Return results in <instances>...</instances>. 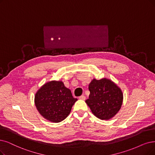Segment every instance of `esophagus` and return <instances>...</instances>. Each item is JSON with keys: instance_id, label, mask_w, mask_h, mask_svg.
I'll use <instances>...</instances> for the list:
<instances>
[{"instance_id": "esophagus-1", "label": "esophagus", "mask_w": 155, "mask_h": 155, "mask_svg": "<svg viewBox=\"0 0 155 155\" xmlns=\"http://www.w3.org/2000/svg\"><path fill=\"white\" fill-rule=\"evenodd\" d=\"M79 99H80V100L84 101L85 99H86V97H85L84 95H81V96H80V97H79Z\"/></svg>"}]
</instances>
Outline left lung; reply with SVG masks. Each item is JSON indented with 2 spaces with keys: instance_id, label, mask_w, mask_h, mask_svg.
<instances>
[{
  "instance_id": "obj_1",
  "label": "left lung",
  "mask_w": 155,
  "mask_h": 155,
  "mask_svg": "<svg viewBox=\"0 0 155 155\" xmlns=\"http://www.w3.org/2000/svg\"><path fill=\"white\" fill-rule=\"evenodd\" d=\"M89 98L85 101L98 119L109 120L120 110L123 94L121 88L107 78L93 79L89 84Z\"/></svg>"
}]
</instances>
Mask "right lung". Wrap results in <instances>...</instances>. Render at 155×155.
<instances>
[{"label": "right lung", "mask_w": 155, "mask_h": 155, "mask_svg": "<svg viewBox=\"0 0 155 155\" xmlns=\"http://www.w3.org/2000/svg\"><path fill=\"white\" fill-rule=\"evenodd\" d=\"M77 101L63 81L55 80L41 86L34 97L35 106L39 114L52 123H59L65 120Z\"/></svg>", "instance_id": "add662e5"}]
</instances>
